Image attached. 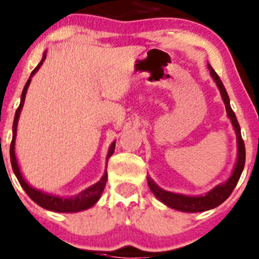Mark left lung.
<instances>
[{"label": "left lung", "instance_id": "obj_1", "mask_svg": "<svg viewBox=\"0 0 259 259\" xmlns=\"http://www.w3.org/2000/svg\"><path fill=\"white\" fill-rule=\"evenodd\" d=\"M209 74H211L213 80L217 83L218 88H220L222 98L224 100V104H226L227 114L229 116L230 121H232L234 130L236 132V137H238V161H236L235 168H234L232 177H230L224 184L217 185L214 189H212L209 193L206 194L205 196H185L181 195V194H175L169 193V191L162 190L161 188L157 187L151 179H148V184L150 187V190L153 191L154 195L162 201L165 205L168 207L178 209V211L183 212H203L207 211V209L214 208L217 206H220L221 203H223L228 197L230 196V194L233 193V190L235 189L236 184H238L240 176H241L242 169L245 166V159H246V151H245V143L244 139L241 137V130H240V124L238 122V118H236L235 114H234L232 106L229 103V97L224 88V84L222 83L220 76L217 75V72L214 71L213 68L208 64Z\"/></svg>", "mask_w": 259, "mask_h": 259}]
</instances>
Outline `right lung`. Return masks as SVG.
Here are the masks:
<instances>
[{"instance_id": "1", "label": "right lung", "mask_w": 259, "mask_h": 259, "mask_svg": "<svg viewBox=\"0 0 259 259\" xmlns=\"http://www.w3.org/2000/svg\"><path fill=\"white\" fill-rule=\"evenodd\" d=\"M45 59H46V52L44 53V57H42L41 62L38 63V65L32 70L31 75H30V78L27 80L25 87H24V90H23V93H21L20 104H19V106H18L17 111H15L14 121H13V138H12L11 148H9L12 168H13L14 175L17 176L18 181H19V183L21 187H23V189L25 190V193L29 195L30 199H31L33 202L37 203L38 206H41V207H44L46 209H50V211H53V212H66V213H69V212H78V211H82V209H87V208L92 207L94 203L98 201L100 195H102L103 190H104V188H105L106 181H108V173L105 172L104 176H103L102 179H100L98 183L92 185V187L88 188V189H86V190H83L82 193L78 194L77 196L65 199V197L48 195V194H45V193H42V191L36 190V189H33V188L30 187V185L27 184L25 181H24L23 176H21V173H20L19 166H18L17 159H15L14 143H15V135H17V124H18V120H19V115H20L21 108H23L24 100H25V94H26L27 87H29L30 81H31V76L39 69V66L42 65V63L45 62ZM114 150H115V143H112L110 149H109V154H108V157H106V159H109V157L114 154Z\"/></svg>"}]
</instances>
